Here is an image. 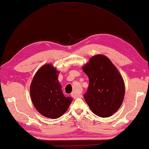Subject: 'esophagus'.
<instances>
[{
	"label": "esophagus",
	"mask_w": 149,
	"mask_h": 149,
	"mask_svg": "<svg viewBox=\"0 0 149 149\" xmlns=\"http://www.w3.org/2000/svg\"><path fill=\"white\" fill-rule=\"evenodd\" d=\"M72 97H74L75 99L81 98H82V95H77V94H75V93H72Z\"/></svg>",
	"instance_id": "esophagus-1"
}]
</instances>
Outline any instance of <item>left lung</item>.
<instances>
[{
	"instance_id": "1",
	"label": "left lung",
	"mask_w": 149,
	"mask_h": 149,
	"mask_svg": "<svg viewBox=\"0 0 149 149\" xmlns=\"http://www.w3.org/2000/svg\"><path fill=\"white\" fill-rule=\"evenodd\" d=\"M89 80L84 98L91 111L101 117H109L121 106L125 84L121 74L110 59L96 54L82 67Z\"/></svg>"
}]
</instances>
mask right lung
<instances>
[{
	"instance_id": "add662e5",
	"label": "right lung",
	"mask_w": 149,
	"mask_h": 149,
	"mask_svg": "<svg viewBox=\"0 0 149 149\" xmlns=\"http://www.w3.org/2000/svg\"><path fill=\"white\" fill-rule=\"evenodd\" d=\"M60 72L47 63L44 65L33 76L30 88L31 100L41 115L50 119H57L68 110L72 101L66 97L58 81Z\"/></svg>"
}]
</instances>
